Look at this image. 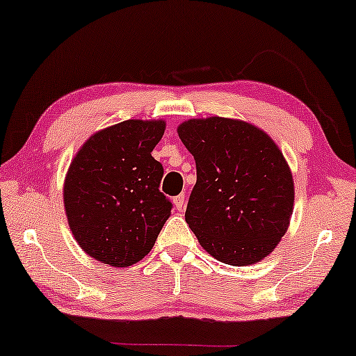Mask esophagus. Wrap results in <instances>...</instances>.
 I'll return each mask as SVG.
<instances>
[{"label": "esophagus", "mask_w": 356, "mask_h": 356, "mask_svg": "<svg viewBox=\"0 0 356 356\" xmlns=\"http://www.w3.org/2000/svg\"><path fill=\"white\" fill-rule=\"evenodd\" d=\"M174 207H176V209H182L185 207V195L184 193L174 197Z\"/></svg>", "instance_id": "1"}]
</instances>
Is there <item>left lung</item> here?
Wrapping results in <instances>:
<instances>
[{
	"label": "left lung",
	"instance_id": "1",
	"mask_svg": "<svg viewBox=\"0 0 356 356\" xmlns=\"http://www.w3.org/2000/svg\"><path fill=\"white\" fill-rule=\"evenodd\" d=\"M193 154L197 184L185 221L218 261L258 263L287 232L293 179L277 145L252 124L190 119L177 129Z\"/></svg>",
	"mask_w": 356,
	"mask_h": 356
}]
</instances>
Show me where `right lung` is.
<instances>
[{
  "instance_id": "1",
  "label": "right lung",
  "mask_w": 356,
  "mask_h": 356,
  "mask_svg": "<svg viewBox=\"0 0 356 356\" xmlns=\"http://www.w3.org/2000/svg\"><path fill=\"white\" fill-rule=\"evenodd\" d=\"M163 121H129L92 135L71 163L64 207L85 253L126 268L149 253L171 214L159 192L164 169L152 156Z\"/></svg>"
}]
</instances>
